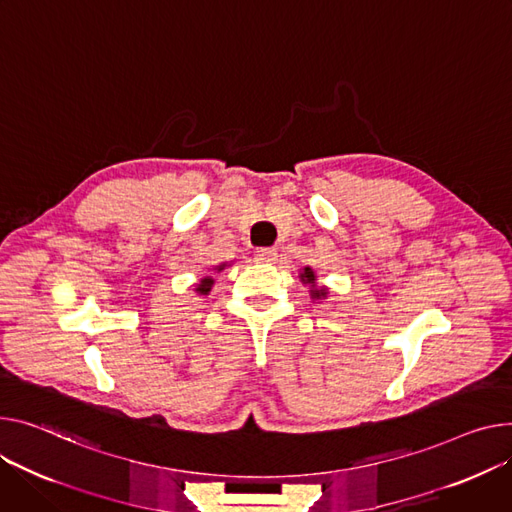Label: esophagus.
<instances>
[{
    "instance_id": "34e87169",
    "label": "esophagus",
    "mask_w": 512,
    "mask_h": 512,
    "mask_svg": "<svg viewBox=\"0 0 512 512\" xmlns=\"http://www.w3.org/2000/svg\"><path fill=\"white\" fill-rule=\"evenodd\" d=\"M278 257V251L274 247H261L255 251V259L259 263H274Z\"/></svg>"
}]
</instances>
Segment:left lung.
I'll return each instance as SVG.
<instances>
[{"label":"left lung","instance_id":"8db88e82","mask_svg":"<svg viewBox=\"0 0 512 512\" xmlns=\"http://www.w3.org/2000/svg\"><path fill=\"white\" fill-rule=\"evenodd\" d=\"M298 278H300V282H302L304 286H309V296H311L313 302H323V300H327L329 288H327V286H319L317 274H315L313 267H309V265L302 267V269L298 271Z\"/></svg>","mask_w":512,"mask_h":512}]
</instances>
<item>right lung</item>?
<instances>
[{
    "mask_svg": "<svg viewBox=\"0 0 512 512\" xmlns=\"http://www.w3.org/2000/svg\"><path fill=\"white\" fill-rule=\"evenodd\" d=\"M230 265H232V261H230V263L224 261V263L216 265L214 271H218V274H220V271H224V269L230 267ZM212 288H214V278H212V276H203V278L195 284V294H197V296H208V294L212 292Z\"/></svg>",
    "mask_w": 512,
    "mask_h": 512,
    "instance_id": "right-lung-1",
    "label": "right lung"
}]
</instances>
